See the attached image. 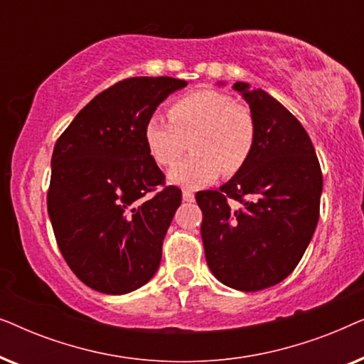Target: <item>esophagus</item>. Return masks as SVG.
<instances>
[{"mask_svg": "<svg viewBox=\"0 0 364 364\" xmlns=\"http://www.w3.org/2000/svg\"><path fill=\"white\" fill-rule=\"evenodd\" d=\"M182 198L183 202H193L196 200V196L191 191H182Z\"/></svg>", "mask_w": 364, "mask_h": 364, "instance_id": "34e87169", "label": "esophagus"}]
</instances>
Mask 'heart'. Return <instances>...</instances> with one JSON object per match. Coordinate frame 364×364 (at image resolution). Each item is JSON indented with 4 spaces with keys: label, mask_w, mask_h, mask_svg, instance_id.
Masks as SVG:
<instances>
[{
    "label": "heart",
    "mask_w": 364,
    "mask_h": 364,
    "mask_svg": "<svg viewBox=\"0 0 364 364\" xmlns=\"http://www.w3.org/2000/svg\"><path fill=\"white\" fill-rule=\"evenodd\" d=\"M144 144L152 161L168 167L183 149L192 154L168 171L176 186L198 188L220 176L232 177L245 167L257 141V124L250 109L218 91H196L178 97L168 117L152 112L142 127Z\"/></svg>",
    "instance_id": "obj_1"
}]
</instances>
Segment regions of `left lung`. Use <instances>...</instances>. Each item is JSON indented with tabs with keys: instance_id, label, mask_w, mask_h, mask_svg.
I'll return each instance as SVG.
<instances>
[{
	"instance_id": "obj_1",
	"label": "left lung",
	"mask_w": 364,
	"mask_h": 364,
	"mask_svg": "<svg viewBox=\"0 0 364 364\" xmlns=\"http://www.w3.org/2000/svg\"><path fill=\"white\" fill-rule=\"evenodd\" d=\"M233 89L255 117V147L240 172L196 200L208 268L223 285L258 291L301 260L320 217L323 176L310 136L285 106L247 82ZM228 198L242 207L232 209Z\"/></svg>"
}]
</instances>
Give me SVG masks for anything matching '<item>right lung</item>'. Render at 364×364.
<instances>
[{"label":"right lung","mask_w":364,"mask_h":364,"mask_svg":"<svg viewBox=\"0 0 364 364\" xmlns=\"http://www.w3.org/2000/svg\"><path fill=\"white\" fill-rule=\"evenodd\" d=\"M187 82L129 77L97 94L58 139L48 213L64 260L107 295L134 291L156 275L162 242L182 202L142 137L146 119Z\"/></svg>","instance_id":"1"}]
</instances>
